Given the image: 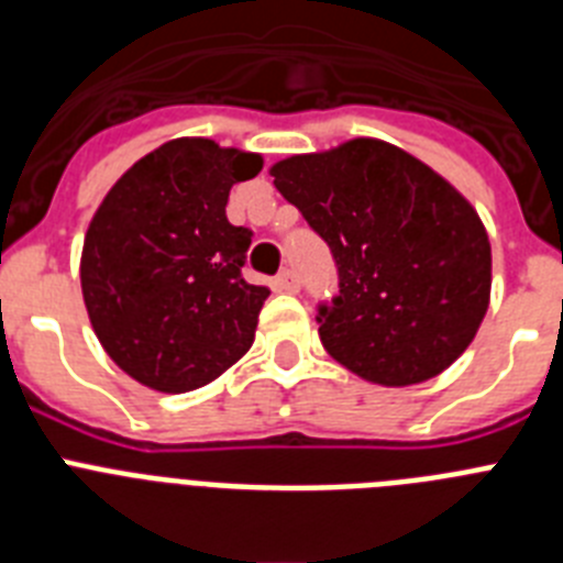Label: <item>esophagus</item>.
Here are the masks:
<instances>
[{"instance_id": "esophagus-1", "label": "esophagus", "mask_w": 563, "mask_h": 563, "mask_svg": "<svg viewBox=\"0 0 563 563\" xmlns=\"http://www.w3.org/2000/svg\"><path fill=\"white\" fill-rule=\"evenodd\" d=\"M276 287L282 292H298V276L292 271H282L278 273V278H276Z\"/></svg>"}]
</instances>
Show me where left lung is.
I'll list each match as a JSON object with an SVG mask.
<instances>
[{"instance_id":"1","label":"left lung","mask_w":563,"mask_h":563,"mask_svg":"<svg viewBox=\"0 0 563 563\" xmlns=\"http://www.w3.org/2000/svg\"><path fill=\"white\" fill-rule=\"evenodd\" d=\"M335 256L341 292L316 324L343 369L417 386L471 346L490 305V239L442 174L377 137L271 166Z\"/></svg>"}]
</instances>
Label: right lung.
I'll return each instance as SVG.
<instances>
[{
	"mask_svg": "<svg viewBox=\"0 0 563 563\" xmlns=\"http://www.w3.org/2000/svg\"><path fill=\"white\" fill-rule=\"evenodd\" d=\"M262 154L174 137L121 174L84 236L81 292L103 352L129 377L183 395L253 346L271 290L242 278L251 231L228 222V194Z\"/></svg>",
	"mask_w": 563,
	"mask_h": 563,
	"instance_id": "1",
	"label": "right lung"
}]
</instances>
